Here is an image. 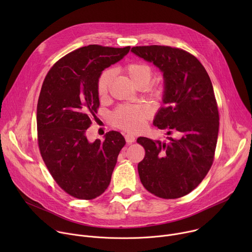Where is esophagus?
Returning <instances> with one entry per match:
<instances>
[{"label":"esophagus","instance_id":"1","mask_svg":"<svg viewBox=\"0 0 252 252\" xmlns=\"http://www.w3.org/2000/svg\"><path fill=\"white\" fill-rule=\"evenodd\" d=\"M125 138H126V141L127 143H132V142L135 140L134 135H133L132 133H129V132L125 134Z\"/></svg>","mask_w":252,"mask_h":252}]
</instances>
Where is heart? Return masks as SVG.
Returning a JSON list of instances; mask_svg holds the SVG:
<instances>
[{
  "label": "heart",
  "mask_w": 252,
  "mask_h": 252,
  "mask_svg": "<svg viewBox=\"0 0 252 252\" xmlns=\"http://www.w3.org/2000/svg\"><path fill=\"white\" fill-rule=\"evenodd\" d=\"M126 70L135 87H147L150 83L153 69L150 64L141 62L130 63L126 65ZM113 78L111 69H104L98 76L96 83L97 94L100 97L105 96L109 92L110 84ZM161 88L157 87L154 93H159ZM149 113L142 105H121L112 115V124L122 129L128 131H137L145 126Z\"/></svg>",
  "instance_id": "b5f03b06"
}]
</instances>
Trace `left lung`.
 Masks as SVG:
<instances>
[{
  "label": "left lung",
  "instance_id": "1",
  "mask_svg": "<svg viewBox=\"0 0 252 252\" xmlns=\"http://www.w3.org/2000/svg\"><path fill=\"white\" fill-rule=\"evenodd\" d=\"M131 52L163 73L164 105L154 125L175 134L166 142L137 138L146 151L137 164L140 182L158 197L185 196L202 182L214 159L220 115L211 81L201 63L182 49L154 45Z\"/></svg>",
  "mask_w": 252,
  "mask_h": 252
}]
</instances>
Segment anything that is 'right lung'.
Wrapping results in <instances>:
<instances>
[{"label": "right lung", "mask_w": 252, "mask_h": 252, "mask_svg": "<svg viewBox=\"0 0 252 252\" xmlns=\"http://www.w3.org/2000/svg\"><path fill=\"white\" fill-rule=\"evenodd\" d=\"M129 49L80 48L60 59L44 80L37 106L38 145L55 182L70 196L94 199L111 183L125 137L112 130L103 141L90 142L86 131L99 106L98 76Z\"/></svg>", "instance_id": "add662e5"}]
</instances>
